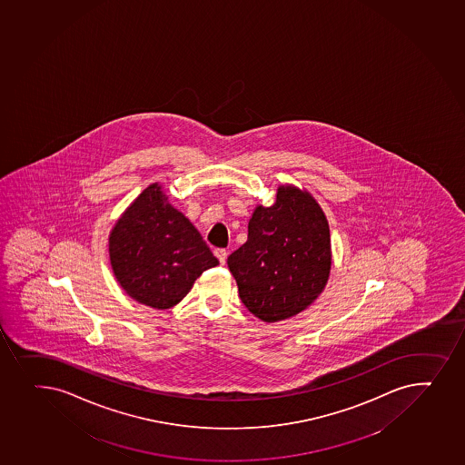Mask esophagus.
I'll use <instances>...</instances> for the list:
<instances>
[{
	"label": "esophagus",
	"mask_w": 465,
	"mask_h": 465,
	"mask_svg": "<svg viewBox=\"0 0 465 465\" xmlns=\"http://www.w3.org/2000/svg\"><path fill=\"white\" fill-rule=\"evenodd\" d=\"M215 256L220 260L221 264L224 265L225 261H227V250L225 249H216Z\"/></svg>",
	"instance_id": "esophagus-1"
}]
</instances>
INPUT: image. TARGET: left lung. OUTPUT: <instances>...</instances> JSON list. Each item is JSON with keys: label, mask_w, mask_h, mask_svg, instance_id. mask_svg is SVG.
Listing matches in <instances>:
<instances>
[{"label": "left lung", "mask_w": 465, "mask_h": 465, "mask_svg": "<svg viewBox=\"0 0 465 465\" xmlns=\"http://www.w3.org/2000/svg\"><path fill=\"white\" fill-rule=\"evenodd\" d=\"M245 307L264 322L304 312L329 281V221L315 196L293 184L276 189L275 204H258L245 244L227 258Z\"/></svg>", "instance_id": "1"}]
</instances>
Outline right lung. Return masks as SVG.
<instances>
[{"label":"right lung","instance_id":"right-lung-1","mask_svg":"<svg viewBox=\"0 0 465 465\" xmlns=\"http://www.w3.org/2000/svg\"><path fill=\"white\" fill-rule=\"evenodd\" d=\"M109 256L125 293L158 310L178 304L204 270L220 264L160 183L145 187L116 220Z\"/></svg>","mask_w":465,"mask_h":465}]
</instances>
